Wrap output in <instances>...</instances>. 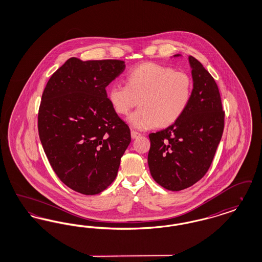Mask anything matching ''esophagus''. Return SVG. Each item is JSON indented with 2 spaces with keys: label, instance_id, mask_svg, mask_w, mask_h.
Returning a JSON list of instances; mask_svg holds the SVG:
<instances>
[{
  "label": "esophagus",
  "instance_id": "1",
  "mask_svg": "<svg viewBox=\"0 0 262 262\" xmlns=\"http://www.w3.org/2000/svg\"><path fill=\"white\" fill-rule=\"evenodd\" d=\"M130 135H132L133 138H137V137H139L141 136L140 133H137L136 130H132V132H130Z\"/></svg>",
  "mask_w": 262,
  "mask_h": 262
}]
</instances>
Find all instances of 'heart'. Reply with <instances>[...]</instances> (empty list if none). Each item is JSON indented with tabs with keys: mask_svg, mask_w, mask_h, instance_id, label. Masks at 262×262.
Listing matches in <instances>:
<instances>
[{
	"mask_svg": "<svg viewBox=\"0 0 262 262\" xmlns=\"http://www.w3.org/2000/svg\"><path fill=\"white\" fill-rule=\"evenodd\" d=\"M193 82L186 72L146 62L127 75V84L114 83L109 100L116 112L127 115L139 104L128 122L138 129L172 125L186 112L192 96Z\"/></svg>",
	"mask_w": 262,
	"mask_h": 262,
	"instance_id": "b5f03b06",
	"label": "heart"
}]
</instances>
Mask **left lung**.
I'll list each match as a JSON object with an SVG mask.
<instances>
[{"label":"left lung","mask_w":262,"mask_h":262,"mask_svg":"<svg viewBox=\"0 0 262 262\" xmlns=\"http://www.w3.org/2000/svg\"><path fill=\"white\" fill-rule=\"evenodd\" d=\"M188 61L193 89L186 112L173 125L149 135L151 176L173 191L191 187L207 173L224 130L225 112L214 78L195 58L189 56Z\"/></svg>","instance_id":"obj_1"}]
</instances>
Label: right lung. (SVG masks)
<instances>
[{"label": "right lung", "mask_w": 262, "mask_h": 262, "mask_svg": "<svg viewBox=\"0 0 262 262\" xmlns=\"http://www.w3.org/2000/svg\"><path fill=\"white\" fill-rule=\"evenodd\" d=\"M121 60L71 58L48 80L38 112V133L54 172L62 183L93 195L116 179L130 142L106 88L121 75Z\"/></svg>", "instance_id": "right-lung-1"}]
</instances>
